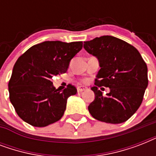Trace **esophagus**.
Segmentation results:
<instances>
[{
  "label": "esophagus",
  "instance_id": "obj_1",
  "mask_svg": "<svg viewBox=\"0 0 156 156\" xmlns=\"http://www.w3.org/2000/svg\"><path fill=\"white\" fill-rule=\"evenodd\" d=\"M86 90H87V88L85 87H83V86H80V87H78V91H79V92H82V91Z\"/></svg>",
  "mask_w": 156,
  "mask_h": 156
}]
</instances>
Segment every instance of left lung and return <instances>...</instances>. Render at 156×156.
<instances>
[{
  "instance_id": "8db88e82",
  "label": "left lung",
  "mask_w": 156,
  "mask_h": 156,
  "mask_svg": "<svg viewBox=\"0 0 156 156\" xmlns=\"http://www.w3.org/2000/svg\"><path fill=\"white\" fill-rule=\"evenodd\" d=\"M83 48L99 60L100 67L91 87L95 100L89 112L103 122H125L143 102L148 85L147 64L133 46L111 35L85 41ZM98 86L110 88V92L104 97Z\"/></svg>"
}]
</instances>
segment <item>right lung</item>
<instances>
[{"label":"right lung","mask_w":156,"mask_h":156,"mask_svg":"<svg viewBox=\"0 0 156 156\" xmlns=\"http://www.w3.org/2000/svg\"><path fill=\"white\" fill-rule=\"evenodd\" d=\"M83 42L45 41L30 48L17 60L9 82V100L21 119L35 127L59 121L67 99L75 95L71 84L62 91L54 87V75L66 73Z\"/></svg>","instance_id":"1"}]
</instances>
